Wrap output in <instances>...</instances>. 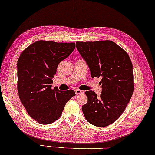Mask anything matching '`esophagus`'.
I'll use <instances>...</instances> for the list:
<instances>
[{
  "instance_id": "1",
  "label": "esophagus",
  "mask_w": 155,
  "mask_h": 155,
  "mask_svg": "<svg viewBox=\"0 0 155 155\" xmlns=\"http://www.w3.org/2000/svg\"><path fill=\"white\" fill-rule=\"evenodd\" d=\"M75 93L76 95H79V94H84V91H81V90L80 89H76Z\"/></svg>"
}]
</instances>
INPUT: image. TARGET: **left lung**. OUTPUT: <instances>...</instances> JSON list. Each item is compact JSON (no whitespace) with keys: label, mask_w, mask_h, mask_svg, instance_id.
<instances>
[{"label":"left lung","mask_w":155,"mask_h":155,"mask_svg":"<svg viewBox=\"0 0 155 155\" xmlns=\"http://www.w3.org/2000/svg\"><path fill=\"white\" fill-rule=\"evenodd\" d=\"M76 44L91 77L102 78L100 97L91 90L85 92L88 101L81 108L84 117L96 127L109 126L124 112L134 91L132 61L128 54L111 41H76Z\"/></svg>","instance_id":"obj_1"}]
</instances>
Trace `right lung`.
<instances>
[{
    "mask_svg": "<svg viewBox=\"0 0 155 155\" xmlns=\"http://www.w3.org/2000/svg\"><path fill=\"white\" fill-rule=\"evenodd\" d=\"M75 43L38 41L27 47L17 62V88L25 110L39 124L54 122L66 104L75 96L74 90L52 89L58 64L71 54Z\"/></svg>",
    "mask_w": 155,
    "mask_h": 155,
    "instance_id": "1",
    "label": "right lung"
}]
</instances>
